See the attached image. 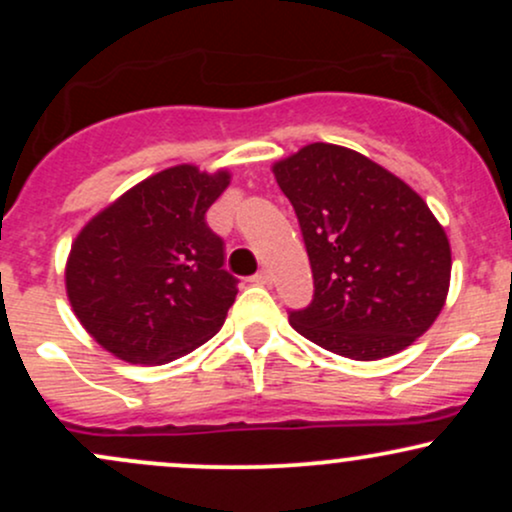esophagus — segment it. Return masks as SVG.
Here are the masks:
<instances>
[{
	"label": "esophagus",
	"mask_w": 512,
	"mask_h": 512,
	"mask_svg": "<svg viewBox=\"0 0 512 512\" xmlns=\"http://www.w3.org/2000/svg\"><path fill=\"white\" fill-rule=\"evenodd\" d=\"M252 281H255V284H260V286H269V284H272V272H269V269H260V272L252 276Z\"/></svg>",
	"instance_id": "34e87169"
}]
</instances>
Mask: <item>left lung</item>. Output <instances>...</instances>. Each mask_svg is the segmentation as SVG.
<instances>
[{
    "instance_id": "8db88e82",
    "label": "left lung",
    "mask_w": 512,
    "mask_h": 512,
    "mask_svg": "<svg viewBox=\"0 0 512 512\" xmlns=\"http://www.w3.org/2000/svg\"><path fill=\"white\" fill-rule=\"evenodd\" d=\"M298 216L313 301L291 327L332 354L378 361L433 325L450 286V243L414 190L370 158L308 144L274 166Z\"/></svg>"
}]
</instances>
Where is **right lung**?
I'll return each mask as SVG.
<instances>
[{
    "label": "right lung",
    "mask_w": 512,
    "mask_h": 512,
    "mask_svg": "<svg viewBox=\"0 0 512 512\" xmlns=\"http://www.w3.org/2000/svg\"><path fill=\"white\" fill-rule=\"evenodd\" d=\"M231 175L175 166L86 223L67 262V296L86 332L127 363L156 366L221 330L238 279L207 211Z\"/></svg>",
    "instance_id": "1"
}]
</instances>
